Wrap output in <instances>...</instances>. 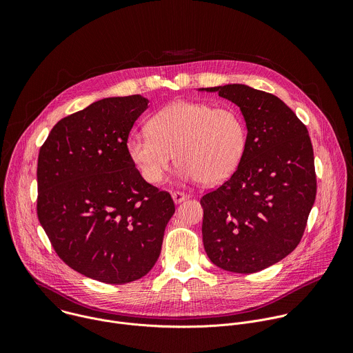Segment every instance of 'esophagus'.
Here are the masks:
<instances>
[{
  "mask_svg": "<svg viewBox=\"0 0 353 353\" xmlns=\"http://www.w3.org/2000/svg\"><path fill=\"white\" fill-rule=\"evenodd\" d=\"M172 198L174 201V204H180V203H183V201H185L188 198V195L184 194V192H180V191H174V192H172Z\"/></svg>",
  "mask_w": 353,
  "mask_h": 353,
  "instance_id": "34e87169",
  "label": "esophagus"
}]
</instances>
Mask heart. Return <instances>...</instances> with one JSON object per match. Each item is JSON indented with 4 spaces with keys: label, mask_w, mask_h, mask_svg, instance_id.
<instances>
[{
    "label": "heart",
    "mask_w": 353,
    "mask_h": 353,
    "mask_svg": "<svg viewBox=\"0 0 353 353\" xmlns=\"http://www.w3.org/2000/svg\"><path fill=\"white\" fill-rule=\"evenodd\" d=\"M148 127L128 134L125 150L149 184L163 181L174 152L181 176L205 184L226 180L244 154L245 125L233 108L181 100L159 110Z\"/></svg>",
    "instance_id": "obj_1"
}]
</instances>
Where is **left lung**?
<instances>
[{"label": "left lung", "mask_w": 353, "mask_h": 353, "mask_svg": "<svg viewBox=\"0 0 353 353\" xmlns=\"http://www.w3.org/2000/svg\"><path fill=\"white\" fill-rule=\"evenodd\" d=\"M198 90L230 100L247 128L236 172L201 198L207 256L229 272H259L303 236L317 191L309 131L275 94L243 83Z\"/></svg>", "instance_id": "1"}]
</instances>
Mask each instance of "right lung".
I'll use <instances>...</instances> for the list:
<instances>
[{
  "mask_svg": "<svg viewBox=\"0 0 353 353\" xmlns=\"http://www.w3.org/2000/svg\"><path fill=\"white\" fill-rule=\"evenodd\" d=\"M148 103L141 94L100 99L60 120L39 152L41 228L67 265L105 283L152 270L174 214L170 194L146 183L125 150Z\"/></svg>",
  "mask_w": 353,
  "mask_h": 353,
  "instance_id": "right-lung-1",
  "label": "right lung"
}]
</instances>
